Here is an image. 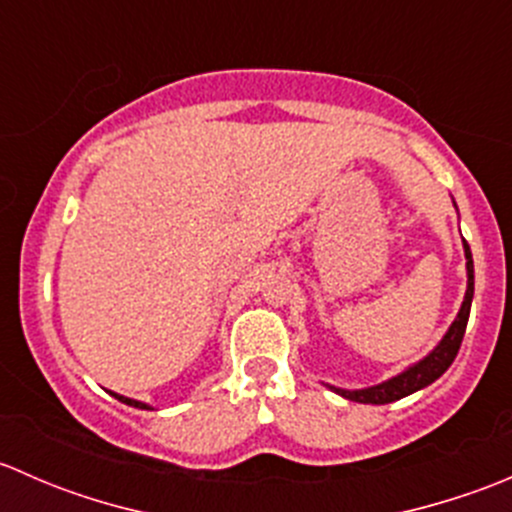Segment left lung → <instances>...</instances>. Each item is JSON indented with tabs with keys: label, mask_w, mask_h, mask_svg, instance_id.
Here are the masks:
<instances>
[{
	"label": "left lung",
	"mask_w": 512,
	"mask_h": 512,
	"mask_svg": "<svg viewBox=\"0 0 512 512\" xmlns=\"http://www.w3.org/2000/svg\"><path fill=\"white\" fill-rule=\"evenodd\" d=\"M463 250H466V270H468L466 297H463L461 312H458V317L453 319V324L448 327L446 337L438 342V347L428 356H423L421 361H416L414 366L401 371L399 376L384 381V384H376V386H369V389H356V391L337 389V386H329V389L337 391V394L344 396V399L359 401V404H391V401L404 399V396L414 394V391L423 389V386L433 384V381H436L438 376L453 364L458 349H461L463 334H466L468 314H471V302H473V257H471V247H468L466 240H463Z\"/></svg>",
	"instance_id": "left-lung-1"
}]
</instances>
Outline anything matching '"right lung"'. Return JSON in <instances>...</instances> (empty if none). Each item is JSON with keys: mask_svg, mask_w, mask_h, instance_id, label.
Segmentation results:
<instances>
[{"mask_svg": "<svg viewBox=\"0 0 512 512\" xmlns=\"http://www.w3.org/2000/svg\"><path fill=\"white\" fill-rule=\"evenodd\" d=\"M111 396H116V399H118V401H123V404H128V406H136V409H151V406H148V404H143V401L128 399V396H118V394H113V391H111Z\"/></svg>", "mask_w": 512, "mask_h": 512, "instance_id": "obj_1", "label": "right lung"}]
</instances>
